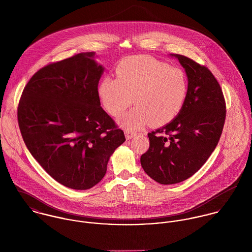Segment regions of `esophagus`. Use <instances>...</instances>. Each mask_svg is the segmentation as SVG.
I'll return each mask as SVG.
<instances>
[{
  "mask_svg": "<svg viewBox=\"0 0 252 252\" xmlns=\"http://www.w3.org/2000/svg\"><path fill=\"white\" fill-rule=\"evenodd\" d=\"M136 135H137V133L134 132V131H132V130H129V129H126V130H125V136H126V139H127V140H131V139L134 138Z\"/></svg>",
  "mask_w": 252,
  "mask_h": 252,
  "instance_id": "34e87169",
  "label": "esophagus"
}]
</instances>
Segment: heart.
<instances>
[{
	"label": "heart",
	"instance_id": "obj_1",
	"mask_svg": "<svg viewBox=\"0 0 252 252\" xmlns=\"http://www.w3.org/2000/svg\"><path fill=\"white\" fill-rule=\"evenodd\" d=\"M115 72L116 78L106 76L101 80L98 94L112 116L120 115L135 101L137 107L119 119L123 127L135 130L149 122L152 126H163L173 121L183 108L188 81L179 68L138 55L123 59Z\"/></svg>",
	"mask_w": 252,
	"mask_h": 252
}]
</instances>
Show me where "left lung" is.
I'll use <instances>...</instances> for the list:
<instances>
[{"instance_id": "left-lung-1", "label": "left lung", "mask_w": 252, "mask_h": 252, "mask_svg": "<svg viewBox=\"0 0 252 252\" xmlns=\"http://www.w3.org/2000/svg\"><path fill=\"white\" fill-rule=\"evenodd\" d=\"M188 78V93L178 116L151 133L149 148L141 157L144 172L161 184L189 179L209 159L222 134L226 104L215 75L194 60L172 54Z\"/></svg>"}]
</instances>
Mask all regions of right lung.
I'll return each mask as SVG.
<instances>
[{
  "label": "right lung",
  "mask_w": 252,
  "mask_h": 252,
  "mask_svg": "<svg viewBox=\"0 0 252 252\" xmlns=\"http://www.w3.org/2000/svg\"><path fill=\"white\" fill-rule=\"evenodd\" d=\"M95 52H81L41 68L25 86L17 108L23 141L56 181L86 190L105 177L110 155L125 136L101 107L104 68Z\"/></svg>",
  "instance_id": "1"
}]
</instances>
